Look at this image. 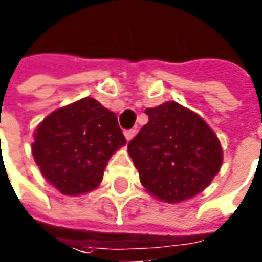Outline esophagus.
Segmentation results:
<instances>
[{"label": "esophagus", "instance_id": "obj_1", "mask_svg": "<svg viewBox=\"0 0 262 262\" xmlns=\"http://www.w3.org/2000/svg\"><path fill=\"white\" fill-rule=\"evenodd\" d=\"M135 135H136V130H135V129H130V130L124 132V136H126V139L127 140L133 139V136H135Z\"/></svg>", "mask_w": 262, "mask_h": 262}]
</instances>
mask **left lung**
Here are the masks:
<instances>
[{"instance_id": "8db88e82", "label": "left lung", "mask_w": 262, "mask_h": 262, "mask_svg": "<svg viewBox=\"0 0 262 262\" xmlns=\"http://www.w3.org/2000/svg\"><path fill=\"white\" fill-rule=\"evenodd\" d=\"M148 123L129 142L140 183L167 203L203 191L222 165L221 142L199 114L168 101L146 108Z\"/></svg>"}]
</instances>
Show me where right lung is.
I'll use <instances>...</instances> for the list:
<instances>
[{"instance_id":"add662e5","label":"right lung","mask_w":262,"mask_h":262,"mask_svg":"<svg viewBox=\"0 0 262 262\" xmlns=\"http://www.w3.org/2000/svg\"><path fill=\"white\" fill-rule=\"evenodd\" d=\"M126 143L117 117L94 98H82L50 113L32 145L43 177L62 194L94 190L114 152Z\"/></svg>"}]
</instances>
